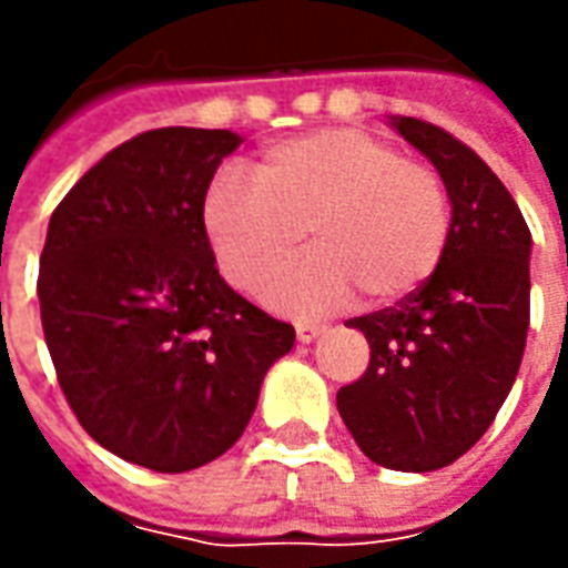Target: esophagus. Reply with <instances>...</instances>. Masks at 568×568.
Returning a JSON list of instances; mask_svg holds the SVG:
<instances>
[{
    "instance_id": "34e87169",
    "label": "esophagus",
    "mask_w": 568,
    "mask_h": 568,
    "mask_svg": "<svg viewBox=\"0 0 568 568\" xmlns=\"http://www.w3.org/2000/svg\"><path fill=\"white\" fill-rule=\"evenodd\" d=\"M325 332V325H320V322H297L295 325V334L301 344H310V341H316L320 334Z\"/></svg>"
}]
</instances>
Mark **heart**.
Listing matches in <instances>:
<instances>
[{
	"label": "heart",
	"mask_w": 568,
	"mask_h": 568,
	"mask_svg": "<svg viewBox=\"0 0 568 568\" xmlns=\"http://www.w3.org/2000/svg\"><path fill=\"white\" fill-rule=\"evenodd\" d=\"M203 234L227 283L258 295L294 257L303 227L314 252L267 304L288 316L414 295L450 240V194L435 166L402 158L381 136L322 128L273 142L252 163V185L215 175L200 206Z\"/></svg>",
	"instance_id": "obj_1"
}]
</instances>
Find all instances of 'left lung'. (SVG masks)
<instances>
[{
    "label": "left lung",
    "mask_w": 568,
    "mask_h": 568,
    "mask_svg": "<svg viewBox=\"0 0 568 568\" xmlns=\"http://www.w3.org/2000/svg\"><path fill=\"white\" fill-rule=\"evenodd\" d=\"M450 194L438 271L395 307L346 325L368 337V371L337 410L371 463L435 471L471 450L511 393L529 328L532 236L499 175L419 118H389Z\"/></svg>",
    "instance_id": "obj_1"
}]
</instances>
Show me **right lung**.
Masks as SVG:
<instances>
[{"mask_svg": "<svg viewBox=\"0 0 568 568\" xmlns=\"http://www.w3.org/2000/svg\"><path fill=\"white\" fill-rule=\"evenodd\" d=\"M231 130L161 128L93 163L51 215L39 304L69 407L97 444L179 475L243 435L295 328L224 283L200 206Z\"/></svg>", "mask_w": 568, "mask_h": 568, "instance_id": "obj_1", "label": "right lung"}]
</instances>
